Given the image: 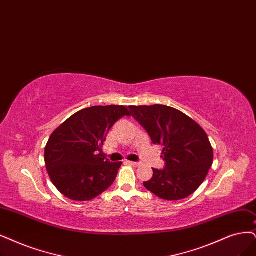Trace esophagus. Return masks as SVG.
<instances>
[{"label":"esophagus","mask_w":256,"mask_h":256,"mask_svg":"<svg viewBox=\"0 0 256 256\" xmlns=\"http://www.w3.org/2000/svg\"><path fill=\"white\" fill-rule=\"evenodd\" d=\"M128 164H130V166H140L139 162H128Z\"/></svg>","instance_id":"esophagus-1"}]
</instances>
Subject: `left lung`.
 Wrapping results in <instances>:
<instances>
[{"label": "left lung", "mask_w": 256, "mask_h": 256, "mask_svg": "<svg viewBox=\"0 0 256 256\" xmlns=\"http://www.w3.org/2000/svg\"><path fill=\"white\" fill-rule=\"evenodd\" d=\"M128 108L152 142L162 148L164 168H153V177L144 182L146 188L166 200H180L193 194L213 164L206 132L186 114L166 106Z\"/></svg>", "instance_id": "obj_1"}]
</instances>
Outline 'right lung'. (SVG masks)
<instances>
[{
	"instance_id": "add662e5",
	"label": "right lung",
	"mask_w": 256,
	"mask_h": 256,
	"mask_svg": "<svg viewBox=\"0 0 256 256\" xmlns=\"http://www.w3.org/2000/svg\"><path fill=\"white\" fill-rule=\"evenodd\" d=\"M122 106H92L77 112L56 128L44 159L50 180L70 200H94L115 182L122 162H110L101 146L108 130L123 116Z\"/></svg>"
}]
</instances>
